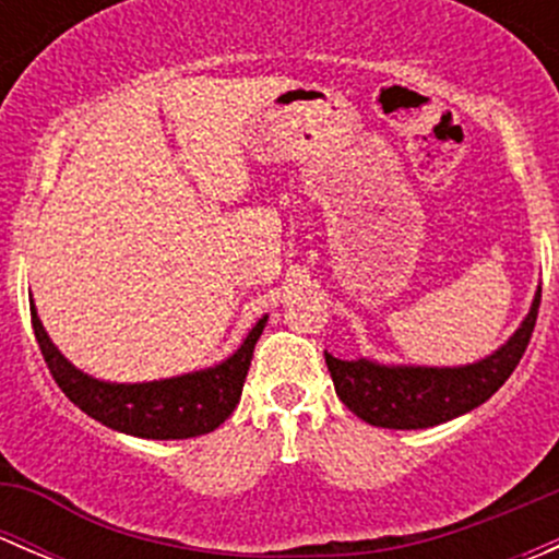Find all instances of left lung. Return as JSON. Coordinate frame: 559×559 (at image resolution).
Returning <instances> with one entry per match:
<instances>
[{
	"label": "left lung",
	"instance_id": "obj_1",
	"mask_svg": "<svg viewBox=\"0 0 559 559\" xmlns=\"http://www.w3.org/2000/svg\"><path fill=\"white\" fill-rule=\"evenodd\" d=\"M540 289L520 330L495 354L460 368H419V365H379L373 359H337L324 352L332 384L348 411L373 427L425 430L443 425L487 403L520 365L535 319Z\"/></svg>",
	"mask_w": 559,
	"mask_h": 559
}]
</instances>
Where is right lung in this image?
Segmentation results:
<instances>
[{
	"mask_svg": "<svg viewBox=\"0 0 559 559\" xmlns=\"http://www.w3.org/2000/svg\"><path fill=\"white\" fill-rule=\"evenodd\" d=\"M267 316L253 324L238 352L213 368L175 379L145 381V384H110L83 373L67 362L64 354L53 346L32 302V326L50 376L61 392L92 419L127 436L154 438V441H178L213 432L240 403L253 346L262 335Z\"/></svg>",
	"mask_w": 559,
	"mask_h": 559,
	"instance_id": "add662e5",
	"label": "right lung"
}]
</instances>
